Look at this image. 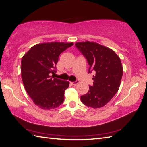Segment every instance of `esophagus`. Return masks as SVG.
Returning a JSON list of instances; mask_svg holds the SVG:
<instances>
[{
  "label": "esophagus",
  "mask_w": 147,
  "mask_h": 147,
  "mask_svg": "<svg viewBox=\"0 0 147 147\" xmlns=\"http://www.w3.org/2000/svg\"><path fill=\"white\" fill-rule=\"evenodd\" d=\"M70 83L72 84V85L76 86L77 84H78L79 83V81H78V80H76V81H74V82H70Z\"/></svg>",
  "instance_id": "1"
}]
</instances>
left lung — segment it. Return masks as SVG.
I'll list each match as a JSON object with an SVG mask.
<instances>
[{
  "mask_svg": "<svg viewBox=\"0 0 147 147\" xmlns=\"http://www.w3.org/2000/svg\"><path fill=\"white\" fill-rule=\"evenodd\" d=\"M76 47L86 58L88 73L94 72L93 84L81 96L83 103L97 109L107 105L117 93L123 76L120 58L111 49L94 42H77Z\"/></svg>",
  "mask_w": 147,
  "mask_h": 147,
  "instance_id": "1",
  "label": "left lung"
}]
</instances>
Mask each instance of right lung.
I'll use <instances>...</instances> for the list:
<instances>
[{
	"label": "right lung",
	"mask_w": 147,
	"mask_h": 147,
	"mask_svg": "<svg viewBox=\"0 0 147 147\" xmlns=\"http://www.w3.org/2000/svg\"><path fill=\"white\" fill-rule=\"evenodd\" d=\"M73 42H52L33 46L23 56L21 76L26 91L34 103L45 110L55 109L63 103L69 82L53 78L60 54Z\"/></svg>",
	"instance_id": "right-lung-1"
}]
</instances>
